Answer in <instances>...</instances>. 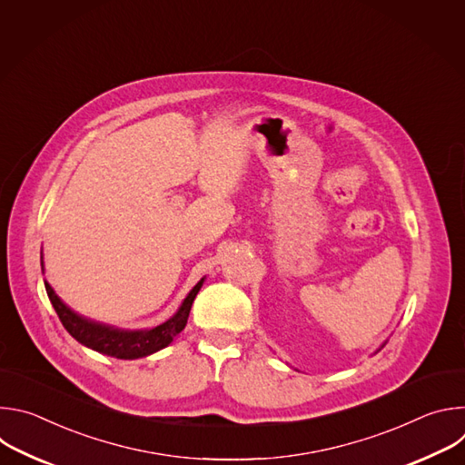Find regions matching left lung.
I'll use <instances>...</instances> for the list:
<instances>
[{
  "label": "left lung",
  "mask_w": 465,
  "mask_h": 465,
  "mask_svg": "<svg viewBox=\"0 0 465 465\" xmlns=\"http://www.w3.org/2000/svg\"><path fill=\"white\" fill-rule=\"evenodd\" d=\"M381 348H384V344H382V346H381ZM381 348H379V350H377V351H381Z\"/></svg>",
  "instance_id": "1"
}]
</instances>
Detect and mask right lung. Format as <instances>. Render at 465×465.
<instances>
[{
  "label": "right lung",
  "mask_w": 465,
  "mask_h": 465,
  "mask_svg": "<svg viewBox=\"0 0 465 465\" xmlns=\"http://www.w3.org/2000/svg\"><path fill=\"white\" fill-rule=\"evenodd\" d=\"M42 271H44V261H42ZM44 283H45L47 296H49L62 325L77 342H81L83 346H86L94 351H99L103 355L132 361V359L153 355L173 342V339L187 323L191 305H193L198 291H201L204 278L189 291V294L185 296V300L182 302L178 311L167 322H163L153 329H134V331L94 322L86 316L77 314L54 294V291L51 289V285L45 280H44Z\"/></svg>",
  "instance_id": "right-lung-1"
}]
</instances>
